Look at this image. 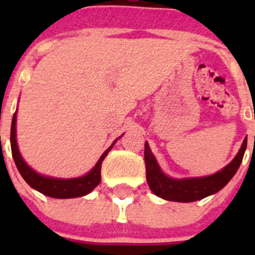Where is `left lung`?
<instances>
[{
  "label": "left lung",
  "mask_w": 255,
  "mask_h": 255,
  "mask_svg": "<svg viewBox=\"0 0 255 255\" xmlns=\"http://www.w3.org/2000/svg\"><path fill=\"white\" fill-rule=\"evenodd\" d=\"M247 149V138L242 144V148L235 158L215 175L203 177H189V179H172L162 172L149 145L145 141L144 145V161H145V172L147 182L150 190L157 197L172 202H195L208 195L215 194L233 179L244 157Z\"/></svg>",
  "instance_id": "left-lung-1"
}]
</instances>
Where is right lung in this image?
I'll return each mask as SVG.
<instances>
[{"label": "right lung", "instance_id": "right-lung-1", "mask_svg": "<svg viewBox=\"0 0 255 255\" xmlns=\"http://www.w3.org/2000/svg\"><path fill=\"white\" fill-rule=\"evenodd\" d=\"M10 141L13 161H15V164H16L22 179L25 180L31 188L38 190L42 194L51 198H57V199H67V198L83 197V195L89 194L101 182L102 162L106 158V155L108 154V152L112 149L114 144L116 143V140H115L111 147L101 155V158L98 159L96 166L84 176L75 177V179H56V177L39 175L34 170H31L25 163V161L22 159L16 143V112L13 114L12 123H11Z\"/></svg>", "mask_w": 255, "mask_h": 255}]
</instances>
